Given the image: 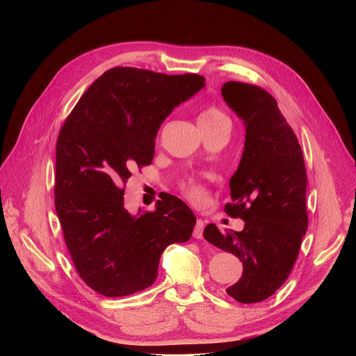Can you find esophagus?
Wrapping results in <instances>:
<instances>
[{
  "label": "esophagus",
  "instance_id": "obj_1",
  "mask_svg": "<svg viewBox=\"0 0 356 356\" xmlns=\"http://www.w3.org/2000/svg\"><path fill=\"white\" fill-rule=\"evenodd\" d=\"M203 228H204L203 220H202V219H197L196 227H195V229H193V236H195L196 239H202V238H203Z\"/></svg>",
  "mask_w": 356,
  "mask_h": 356
}]
</instances>
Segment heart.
Instances as JSON below:
<instances>
[{
    "instance_id": "1",
    "label": "heart",
    "mask_w": 356,
    "mask_h": 356,
    "mask_svg": "<svg viewBox=\"0 0 356 356\" xmlns=\"http://www.w3.org/2000/svg\"><path fill=\"white\" fill-rule=\"evenodd\" d=\"M220 122H229V120L220 109H218L215 106H209L207 109H203L197 117L199 127L213 125V124H220ZM179 188H180L181 193L193 203H200L204 199V196H207V192H204V189L192 177L181 180L180 184H179Z\"/></svg>"
}]
</instances>
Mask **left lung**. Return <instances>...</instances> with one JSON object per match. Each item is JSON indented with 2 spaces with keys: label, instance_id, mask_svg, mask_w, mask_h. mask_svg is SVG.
Listing matches in <instances>:
<instances>
[{
  "label": "left lung",
  "instance_id": "1",
  "mask_svg": "<svg viewBox=\"0 0 356 356\" xmlns=\"http://www.w3.org/2000/svg\"><path fill=\"white\" fill-rule=\"evenodd\" d=\"M223 101L244 121L245 144L229 180L225 212L244 229L220 232L209 223L203 236L242 261V275L227 293L239 303H258L284 284L307 231V175L302 147L263 88L227 82Z\"/></svg>",
  "mask_w": 356,
  "mask_h": 356
}]
</instances>
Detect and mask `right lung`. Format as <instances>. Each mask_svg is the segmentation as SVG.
<instances>
[{"label":"right lung","instance_id":"obj_1","mask_svg":"<svg viewBox=\"0 0 356 356\" xmlns=\"http://www.w3.org/2000/svg\"><path fill=\"white\" fill-rule=\"evenodd\" d=\"M204 86L200 74L112 67L66 118L56 143L54 207L78 274L106 297L152 286L163 251L192 236L196 218L168 195L153 212L131 215L124 184L152 164L163 121Z\"/></svg>","mask_w":356,"mask_h":356}]
</instances>
